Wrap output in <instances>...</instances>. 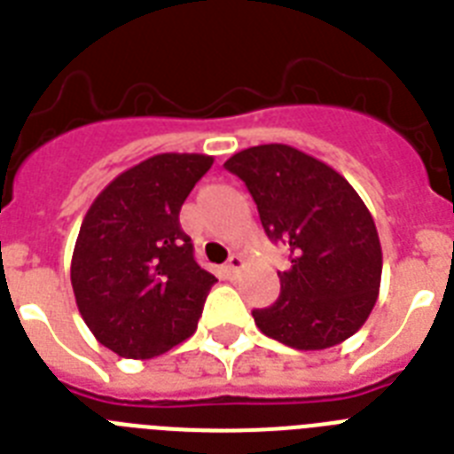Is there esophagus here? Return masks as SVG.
Wrapping results in <instances>:
<instances>
[{
    "mask_svg": "<svg viewBox=\"0 0 454 454\" xmlns=\"http://www.w3.org/2000/svg\"><path fill=\"white\" fill-rule=\"evenodd\" d=\"M242 268H245V261H242V256L233 254V256L228 258V262H226V274H228V277H238V274L242 272Z\"/></svg>",
    "mask_w": 454,
    "mask_h": 454,
    "instance_id": "1",
    "label": "esophagus"
}]
</instances>
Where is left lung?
<instances>
[{
  "label": "left lung",
  "instance_id": "8db88e82",
  "mask_svg": "<svg viewBox=\"0 0 454 454\" xmlns=\"http://www.w3.org/2000/svg\"><path fill=\"white\" fill-rule=\"evenodd\" d=\"M223 168L249 189L272 242L291 249L279 300L254 309L258 330L298 350H323L356 334L379 298L380 254L374 216L327 163L291 145H258Z\"/></svg>",
  "mask_w": 454,
  "mask_h": 454
}]
</instances>
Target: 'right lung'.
I'll return each instance as SVG.
<instances>
[{
    "mask_svg": "<svg viewBox=\"0 0 454 454\" xmlns=\"http://www.w3.org/2000/svg\"><path fill=\"white\" fill-rule=\"evenodd\" d=\"M212 163L207 154L150 156L87 209L71 286L91 334L120 357L161 356L196 333L216 279L193 258L180 209Z\"/></svg>",
    "mask_w": 454,
    "mask_h": 454,
    "instance_id": "obj_1",
    "label": "right lung"
}]
</instances>
